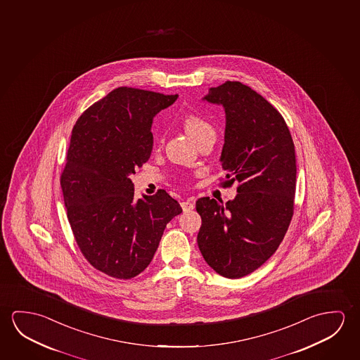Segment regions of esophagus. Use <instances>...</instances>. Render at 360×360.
<instances>
[{
    "label": "esophagus",
    "instance_id": "34e87169",
    "mask_svg": "<svg viewBox=\"0 0 360 360\" xmlns=\"http://www.w3.org/2000/svg\"><path fill=\"white\" fill-rule=\"evenodd\" d=\"M181 207H183L184 212H190V210H193L195 207L194 202L191 200H185V201L181 202Z\"/></svg>",
    "mask_w": 360,
    "mask_h": 360
}]
</instances>
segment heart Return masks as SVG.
<instances>
[{"instance_id": "obj_1", "label": "heart", "mask_w": 360, "mask_h": 360, "mask_svg": "<svg viewBox=\"0 0 360 360\" xmlns=\"http://www.w3.org/2000/svg\"><path fill=\"white\" fill-rule=\"evenodd\" d=\"M184 127L195 141H198L207 132L214 131V127L199 115H188L184 119Z\"/></svg>"}]
</instances>
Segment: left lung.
<instances>
[{
    "label": "left lung",
    "mask_w": 360,
    "mask_h": 360,
    "mask_svg": "<svg viewBox=\"0 0 360 360\" xmlns=\"http://www.w3.org/2000/svg\"><path fill=\"white\" fill-rule=\"evenodd\" d=\"M202 100L225 110L223 186H239L226 204L196 201L198 245L217 274L238 279L260 268L285 236L294 214L295 148L279 111L249 86L226 81Z\"/></svg>",
    "instance_id": "1"
}]
</instances>
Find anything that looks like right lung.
I'll list each match as a JSON object with an SVG mask.
<instances>
[{"mask_svg":"<svg viewBox=\"0 0 360 360\" xmlns=\"http://www.w3.org/2000/svg\"><path fill=\"white\" fill-rule=\"evenodd\" d=\"M132 87H117L76 121L61 188L70 226L94 268L116 279L143 273L166 224L183 212L165 190L134 198L130 175L148 160L155 115L176 101Z\"/></svg>","mask_w":360,"mask_h":360,"instance_id":"1","label":"right lung"}]
</instances>
